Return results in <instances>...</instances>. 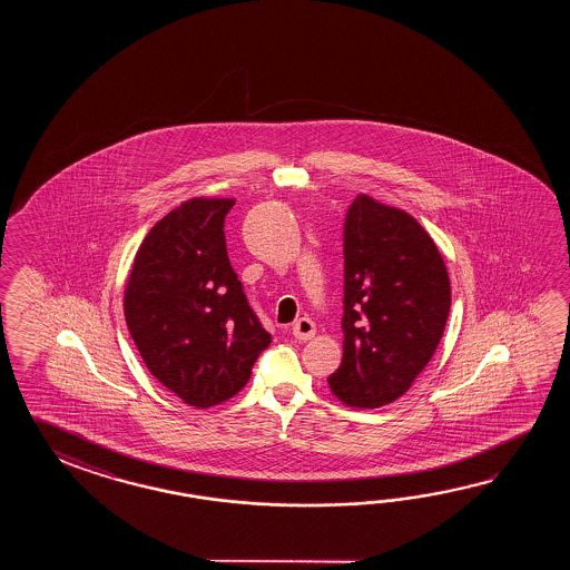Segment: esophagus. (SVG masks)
<instances>
[{
  "mask_svg": "<svg viewBox=\"0 0 570 570\" xmlns=\"http://www.w3.org/2000/svg\"><path fill=\"white\" fill-rule=\"evenodd\" d=\"M291 330L297 340H312L315 336V324L309 317H299Z\"/></svg>",
  "mask_w": 570,
  "mask_h": 570,
  "instance_id": "obj_1",
  "label": "esophagus"
}]
</instances>
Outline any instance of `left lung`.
Returning a JSON list of instances; mask_svg holds the SVG:
<instances>
[{"label": "left lung", "mask_w": 570, "mask_h": 570, "mask_svg": "<svg viewBox=\"0 0 570 570\" xmlns=\"http://www.w3.org/2000/svg\"><path fill=\"white\" fill-rule=\"evenodd\" d=\"M450 312L442 255L417 219L368 195L344 219V356L327 376L342 403L401 397L434 356Z\"/></svg>", "instance_id": "obj_1"}]
</instances>
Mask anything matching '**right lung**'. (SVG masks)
I'll return each instance as SVG.
<instances>
[{"instance_id": "right-lung-1", "label": "right lung", "mask_w": 570, "mask_h": 570, "mask_svg": "<svg viewBox=\"0 0 570 570\" xmlns=\"http://www.w3.org/2000/svg\"><path fill=\"white\" fill-rule=\"evenodd\" d=\"M232 206L195 197L158 219L124 293L126 324L148 371L194 407L234 397L271 344L226 250Z\"/></svg>"}]
</instances>
